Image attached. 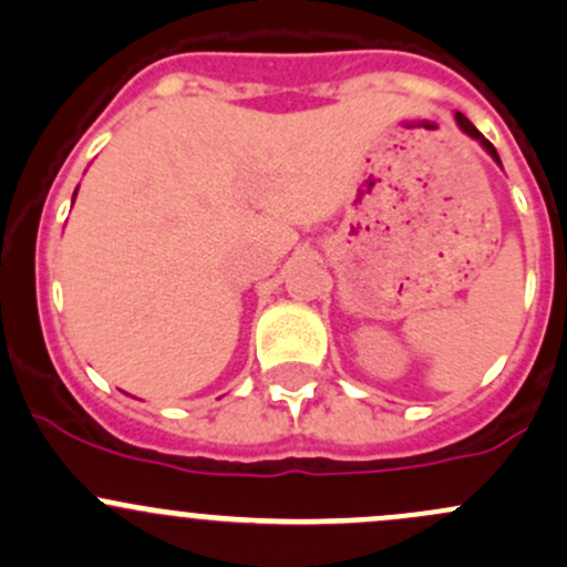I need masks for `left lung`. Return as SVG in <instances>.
I'll return each mask as SVG.
<instances>
[{"label":"left lung","mask_w":567,"mask_h":567,"mask_svg":"<svg viewBox=\"0 0 567 567\" xmlns=\"http://www.w3.org/2000/svg\"><path fill=\"white\" fill-rule=\"evenodd\" d=\"M456 120H458L461 131H464V133H470V136H472V138H477V142H481V144H483V147H486V150H488V155H492V157H494V161H497V163H499V155H497V150H494V144H492V142H488V138H483V133H481V131H477V127H475V125H472V122H470V120H466V116H464V114H456Z\"/></svg>","instance_id":"left-lung-1"}]
</instances>
